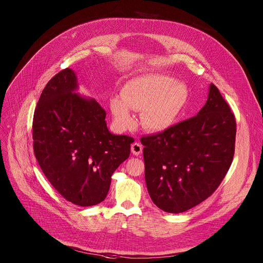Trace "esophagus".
<instances>
[{
	"mask_svg": "<svg viewBox=\"0 0 263 263\" xmlns=\"http://www.w3.org/2000/svg\"><path fill=\"white\" fill-rule=\"evenodd\" d=\"M131 151L133 153V155L138 156V155H140L142 153V145L140 143H138V142H134L131 145Z\"/></svg>",
	"mask_w": 263,
	"mask_h": 263,
	"instance_id": "1",
	"label": "esophagus"
}]
</instances>
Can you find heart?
<instances>
[{"label": "heart", "mask_w": 263, "mask_h": 263, "mask_svg": "<svg viewBox=\"0 0 263 263\" xmlns=\"http://www.w3.org/2000/svg\"><path fill=\"white\" fill-rule=\"evenodd\" d=\"M189 99L184 83L158 73H148L127 81L121 88V98L110 100V109L119 128L133 124L130 109L141 111L140 123L151 132H161L172 127Z\"/></svg>", "instance_id": "b5f03b06"}]
</instances>
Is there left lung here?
Segmentation results:
<instances>
[{
  "label": "left lung",
  "instance_id": "left-lung-1",
  "mask_svg": "<svg viewBox=\"0 0 263 263\" xmlns=\"http://www.w3.org/2000/svg\"><path fill=\"white\" fill-rule=\"evenodd\" d=\"M235 136L234 115L214 84L196 117L142 136L144 178L153 203L180 213L210 197L231 166Z\"/></svg>",
  "mask_w": 263,
  "mask_h": 263
}]
</instances>
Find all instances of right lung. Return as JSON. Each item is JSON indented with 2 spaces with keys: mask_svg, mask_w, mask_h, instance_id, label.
<instances>
[{
  "mask_svg": "<svg viewBox=\"0 0 263 263\" xmlns=\"http://www.w3.org/2000/svg\"><path fill=\"white\" fill-rule=\"evenodd\" d=\"M77 77L65 68L48 82L33 117V149L54 189L68 202L93 206L109 192L111 176L130 156L134 138L111 134L106 111L74 92Z\"/></svg>",
  "mask_w": 263,
  "mask_h": 263,
  "instance_id": "right-lung-1",
  "label": "right lung"
}]
</instances>
